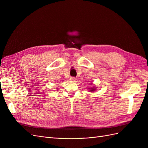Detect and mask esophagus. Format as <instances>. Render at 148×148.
<instances>
[{"label": "esophagus", "instance_id": "34e87169", "mask_svg": "<svg viewBox=\"0 0 148 148\" xmlns=\"http://www.w3.org/2000/svg\"><path fill=\"white\" fill-rule=\"evenodd\" d=\"M69 80L70 81H73V82H74L75 80H76V79L75 78V77H71L69 78Z\"/></svg>", "mask_w": 148, "mask_h": 148}]
</instances>
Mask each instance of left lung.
I'll return each instance as SVG.
<instances>
[{
    "label": "left lung",
    "mask_w": 148,
    "mask_h": 148,
    "mask_svg": "<svg viewBox=\"0 0 148 148\" xmlns=\"http://www.w3.org/2000/svg\"><path fill=\"white\" fill-rule=\"evenodd\" d=\"M89 92H94L96 90V88L94 86L92 88H89Z\"/></svg>",
    "instance_id": "1"
}]
</instances>
